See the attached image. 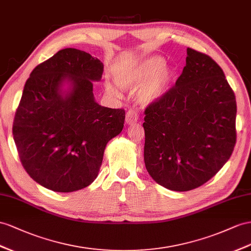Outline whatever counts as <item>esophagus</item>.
<instances>
[{
  "label": "esophagus",
  "mask_w": 251,
  "mask_h": 251,
  "mask_svg": "<svg viewBox=\"0 0 251 251\" xmlns=\"http://www.w3.org/2000/svg\"><path fill=\"white\" fill-rule=\"evenodd\" d=\"M138 120H139V114L136 110H132V109H130V110L127 111V113H126V123L128 125L136 124Z\"/></svg>",
  "instance_id": "34e87169"
}]
</instances>
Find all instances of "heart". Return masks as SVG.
<instances>
[{"label": "heart", "mask_w": 251, "mask_h": 251, "mask_svg": "<svg viewBox=\"0 0 251 251\" xmlns=\"http://www.w3.org/2000/svg\"><path fill=\"white\" fill-rule=\"evenodd\" d=\"M165 66V59L160 56H151L132 67L123 68L114 73L118 85L125 90H137V99L142 104L157 100L168 90L172 78L171 70ZM107 92L119 96L118 88L112 82L106 81Z\"/></svg>", "instance_id": "heart-1"}]
</instances>
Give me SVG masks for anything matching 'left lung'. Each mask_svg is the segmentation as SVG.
<instances>
[{"label":"left lung","instance_id":"left-lung-1","mask_svg":"<svg viewBox=\"0 0 251 251\" xmlns=\"http://www.w3.org/2000/svg\"><path fill=\"white\" fill-rule=\"evenodd\" d=\"M175 86L151 102L144 118V162L151 177L178 192L216 175L236 142V101L222 68L188 48Z\"/></svg>","mask_w":251,"mask_h":251}]
</instances>
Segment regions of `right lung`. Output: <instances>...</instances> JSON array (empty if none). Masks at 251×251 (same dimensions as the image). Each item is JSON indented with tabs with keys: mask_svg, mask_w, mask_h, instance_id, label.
<instances>
[{
	"mask_svg": "<svg viewBox=\"0 0 251 251\" xmlns=\"http://www.w3.org/2000/svg\"><path fill=\"white\" fill-rule=\"evenodd\" d=\"M104 64L89 53L64 49L33 70L12 125L24 170L55 192H74L98 177L107 143L124 127L125 110L99 105L93 80ZM71 89L62 93V82Z\"/></svg>",
	"mask_w": 251,
	"mask_h": 251,
	"instance_id": "add662e5",
	"label": "right lung"
}]
</instances>
